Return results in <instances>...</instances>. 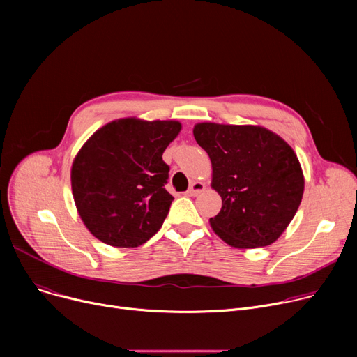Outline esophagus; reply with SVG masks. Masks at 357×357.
<instances>
[{
  "label": "esophagus",
  "instance_id": "esophagus-1",
  "mask_svg": "<svg viewBox=\"0 0 357 357\" xmlns=\"http://www.w3.org/2000/svg\"><path fill=\"white\" fill-rule=\"evenodd\" d=\"M204 190H205V185H204L202 182H199V181H195V182H192V183H191L190 190L186 191V195H190V197H197V195H198V194H201Z\"/></svg>",
  "mask_w": 357,
  "mask_h": 357
}]
</instances>
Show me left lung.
I'll return each mask as SVG.
<instances>
[{
  "label": "left lung",
  "instance_id": "1",
  "mask_svg": "<svg viewBox=\"0 0 357 357\" xmlns=\"http://www.w3.org/2000/svg\"><path fill=\"white\" fill-rule=\"evenodd\" d=\"M197 143L213 163L220 213L215 234L237 249L269 246L285 231L304 194L301 165L291 146L256 126L201 123Z\"/></svg>",
  "mask_w": 357,
  "mask_h": 357
}]
</instances>
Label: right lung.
Segmentation results:
<instances>
[{
  "label": "right lung",
  "instance_id": "obj_1",
  "mask_svg": "<svg viewBox=\"0 0 357 357\" xmlns=\"http://www.w3.org/2000/svg\"><path fill=\"white\" fill-rule=\"evenodd\" d=\"M178 121L121 119L97 130L72 165V194L86 229L105 245L137 248L153 237L174 197L162 155Z\"/></svg>",
  "mask_w": 357,
  "mask_h": 357
}]
</instances>
